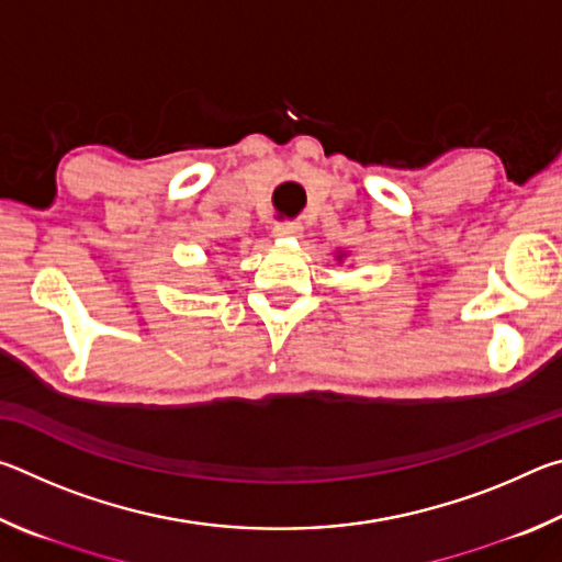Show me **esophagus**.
Masks as SVG:
<instances>
[{
    "label": "esophagus",
    "instance_id": "1",
    "mask_svg": "<svg viewBox=\"0 0 562 562\" xmlns=\"http://www.w3.org/2000/svg\"><path fill=\"white\" fill-rule=\"evenodd\" d=\"M274 237H300L302 235V225L300 223H278L272 227Z\"/></svg>",
    "mask_w": 562,
    "mask_h": 562
}]
</instances>
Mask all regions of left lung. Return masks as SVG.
Returning a JSON list of instances; mask_svg holds the SVG:
<instances>
[{
  "instance_id": "left-lung-1",
  "label": "left lung",
  "mask_w": 562,
  "mask_h": 562,
  "mask_svg": "<svg viewBox=\"0 0 562 562\" xmlns=\"http://www.w3.org/2000/svg\"><path fill=\"white\" fill-rule=\"evenodd\" d=\"M337 258H339V260H341V255H337Z\"/></svg>"
}]
</instances>
